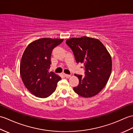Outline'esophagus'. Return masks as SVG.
<instances>
[{
  "instance_id": "34e87169",
  "label": "esophagus",
  "mask_w": 133,
  "mask_h": 133,
  "mask_svg": "<svg viewBox=\"0 0 133 133\" xmlns=\"http://www.w3.org/2000/svg\"><path fill=\"white\" fill-rule=\"evenodd\" d=\"M64 76H65L66 78H70V75H68V74H64Z\"/></svg>"
}]
</instances>
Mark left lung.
Listing matches in <instances>:
<instances>
[{"mask_svg":"<svg viewBox=\"0 0 133 133\" xmlns=\"http://www.w3.org/2000/svg\"><path fill=\"white\" fill-rule=\"evenodd\" d=\"M76 62L84 64L85 76L75 74L79 79L74 91L83 97L96 95L104 88L112 71V58L109 52L98 39L82 37L67 39Z\"/></svg>","mask_w":133,"mask_h":133,"instance_id":"1","label":"left lung"}]
</instances>
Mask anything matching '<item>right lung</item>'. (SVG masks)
Wrapping results in <instances>:
<instances>
[{
  "label": "right lung",
  "mask_w": 133,
  "mask_h": 133,
  "mask_svg": "<svg viewBox=\"0 0 133 133\" xmlns=\"http://www.w3.org/2000/svg\"><path fill=\"white\" fill-rule=\"evenodd\" d=\"M63 41L42 38L30 43L24 52L20 62V75L26 88L36 97H49L61 79L53 72H49V69L52 51Z\"/></svg>",
  "instance_id": "obj_1"
}]
</instances>
